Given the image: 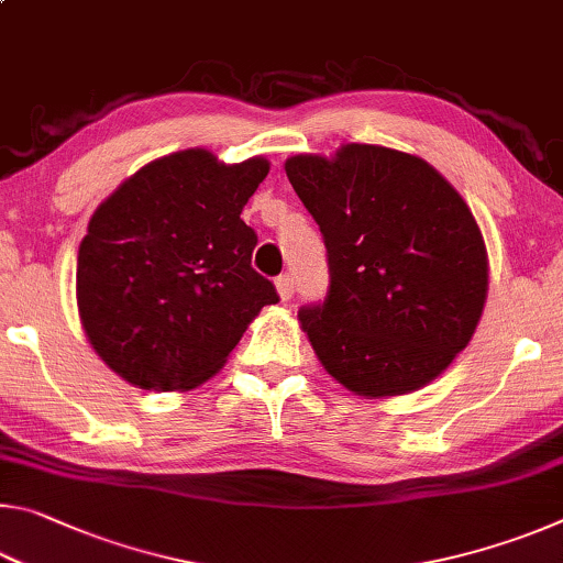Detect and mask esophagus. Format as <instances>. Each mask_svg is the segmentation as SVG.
<instances>
[{
  "label": "esophagus",
  "instance_id": "34e87169",
  "mask_svg": "<svg viewBox=\"0 0 563 563\" xmlns=\"http://www.w3.org/2000/svg\"><path fill=\"white\" fill-rule=\"evenodd\" d=\"M292 288H295V280H292L290 273L278 275V278H275V290H278L280 300H290L292 298Z\"/></svg>",
  "mask_w": 563,
  "mask_h": 563
}]
</instances>
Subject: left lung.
I'll return each mask as SVG.
<instances>
[{"label": "left lung", "mask_w": 563, "mask_h": 563, "mask_svg": "<svg viewBox=\"0 0 563 563\" xmlns=\"http://www.w3.org/2000/svg\"><path fill=\"white\" fill-rule=\"evenodd\" d=\"M320 225L330 288L298 318L322 367L362 397L407 395L462 352L487 300V247L440 170L402 151L347 144L285 161Z\"/></svg>", "instance_id": "obj_1"}]
</instances>
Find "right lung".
Returning a JSON list of instances; mask_svg holds the SVG:
<instances>
[{
	"label": "right lung",
	"instance_id": "obj_1",
	"mask_svg": "<svg viewBox=\"0 0 563 563\" xmlns=\"http://www.w3.org/2000/svg\"><path fill=\"white\" fill-rule=\"evenodd\" d=\"M261 156L225 166L188 148L151 161L89 221L76 305L97 355L141 389H194L223 367L275 285L253 271L241 218L268 176Z\"/></svg>",
	"mask_w": 563,
	"mask_h": 563
}]
</instances>
